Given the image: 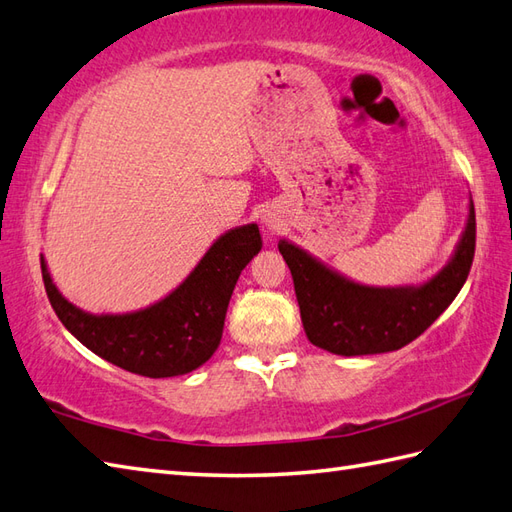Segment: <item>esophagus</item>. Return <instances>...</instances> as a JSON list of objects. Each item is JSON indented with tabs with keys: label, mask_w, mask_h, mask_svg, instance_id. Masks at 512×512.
<instances>
[{
	"label": "esophagus",
	"mask_w": 512,
	"mask_h": 512,
	"mask_svg": "<svg viewBox=\"0 0 512 512\" xmlns=\"http://www.w3.org/2000/svg\"><path fill=\"white\" fill-rule=\"evenodd\" d=\"M266 227H268L270 231H275V229H277V222H275V220H266Z\"/></svg>",
	"instance_id": "esophagus-1"
}]
</instances>
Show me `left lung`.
<instances>
[{"label":"left lung","mask_w":512,"mask_h":512,"mask_svg":"<svg viewBox=\"0 0 512 512\" xmlns=\"http://www.w3.org/2000/svg\"><path fill=\"white\" fill-rule=\"evenodd\" d=\"M288 264L303 329L314 347L336 355L397 351L419 338L465 285L475 253V209L469 200L465 229L447 264L423 283L364 285L288 240H279Z\"/></svg>","instance_id":"obj_1"}]
</instances>
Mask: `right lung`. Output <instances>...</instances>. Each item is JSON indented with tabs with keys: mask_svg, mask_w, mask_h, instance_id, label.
I'll use <instances>...</instances> for the list:
<instances>
[{
	"mask_svg": "<svg viewBox=\"0 0 512 512\" xmlns=\"http://www.w3.org/2000/svg\"><path fill=\"white\" fill-rule=\"evenodd\" d=\"M259 251L255 222L229 229L168 296L126 314H91L67 301L43 255L41 272L47 299L71 336L124 371L159 379L192 373L216 353L235 283Z\"/></svg>",
	"mask_w": 512,
	"mask_h": 512,
	"instance_id": "obj_1",
	"label": "right lung"
}]
</instances>
